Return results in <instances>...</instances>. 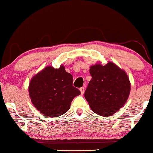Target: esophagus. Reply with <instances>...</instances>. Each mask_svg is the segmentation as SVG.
Here are the masks:
<instances>
[{
    "mask_svg": "<svg viewBox=\"0 0 153 153\" xmlns=\"http://www.w3.org/2000/svg\"><path fill=\"white\" fill-rule=\"evenodd\" d=\"M79 90H80V92H81V94H84V92H85V88H84V87L80 88Z\"/></svg>",
    "mask_w": 153,
    "mask_h": 153,
    "instance_id": "obj_1",
    "label": "esophagus"
}]
</instances>
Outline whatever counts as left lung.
<instances>
[{"instance_id": "1", "label": "left lung", "mask_w": 153, "mask_h": 153, "mask_svg": "<svg viewBox=\"0 0 153 153\" xmlns=\"http://www.w3.org/2000/svg\"><path fill=\"white\" fill-rule=\"evenodd\" d=\"M92 76L84 97L93 112L108 117L125 105L130 92L126 71L112 62L96 64L90 68Z\"/></svg>"}]
</instances>
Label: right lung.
<instances>
[{"label":"right lung","mask_w":153,"mask_h":153,"mask_svg":"<svg viewBox=\"0 0 153 153\" xmlns=\"http://www.w3.org/2000/svg\"><path fill=\"white\" fill-rule=\"evenodd\" d=\"M28 90L36 109L52 117L65 113L74 98L81 94L73 86V76L63 65L59 69L46 67L33 76Z\"/></svg>","instance_id":"obj_1"}]
</instances>
